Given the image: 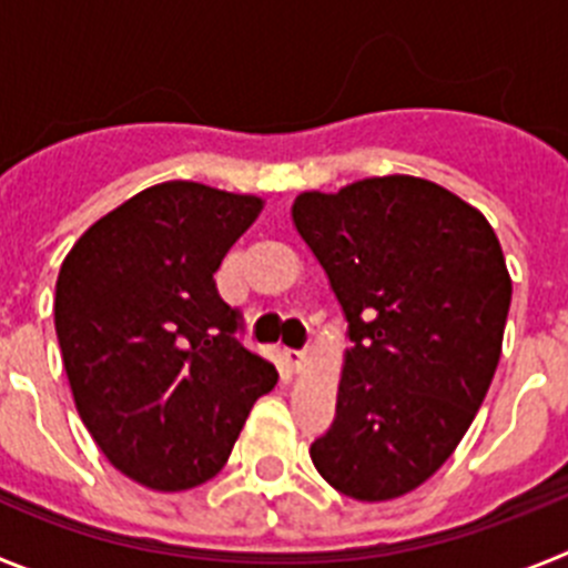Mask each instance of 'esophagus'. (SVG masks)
I'll use <instances>...</instances> for the list:
<instances>
[{
	"label": "esophagus",
	"instance_id": "1",
	"mask_svg": "<svg viewBox=\"0 0 568 568\" xmlns=\"http://www.w3.org/2000/svg\"><path fill=\"white\" fill-rule=\"evenodd\" d=\"M304 349H287V361H290V366H293V369H298L301 364H304Z\"/></svg>",
	"mask_w": 568,
	"mask_h": 568
}]
</instances>
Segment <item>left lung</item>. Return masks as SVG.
<instances>
[{"label": "left lung", "mask_w": 568, "mask_h": 568, "mask_svg": "<svg viewBox=\"0 0 568 568\" xmlns=\"http://www.w3.org/2000/svg\"><path fill=\"white\" fill-rule=\"evenodd\" d=\"M293 222L349 321L335 420L310 446L355 500L413 491L444 466L498 369L511 281L498 235L413 175L304 193Z\"/></svg>", "instance_id": "8db88e82"}]
</instances>
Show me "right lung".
Segmentation results:
<instances>
[{
    "mask_svg": "<svg viewBox=\"0 0 568 568\" xmlns=\"http://www.w3.org/2000/svg\"><path fill=\"white\" fill-rule=\"evenodd\" d=\"M261 210L195 182L142 190L64 258L57 335L73 400L104 458L159 491L204 484L278 381L241 344L213 273Z\"/></svg>",
    "mask_w": 568,
    "mask_h": 568,
    "instance_id": "right-lung-1",
    "label": "right lung"
}]
</instances>
